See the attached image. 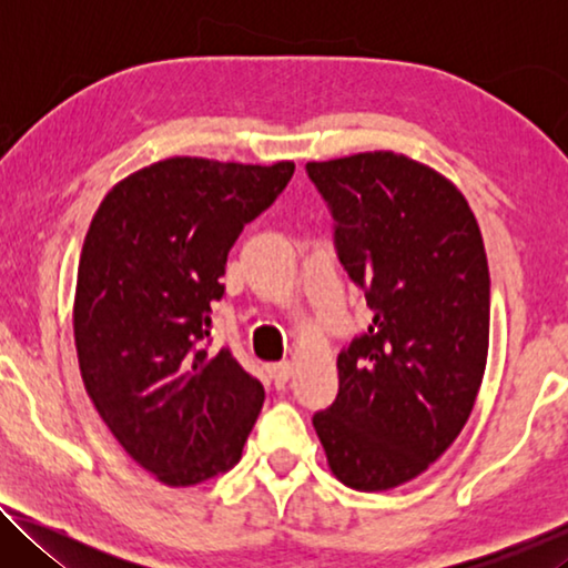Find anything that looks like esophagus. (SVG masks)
Wrapping results in <instances>:
<instances>
[{
    "label": "esophagus",
    "instance_id": "esophagus-1",
    "mask_svg": "<svg viewBox=\"0 0 568 568\" xmlns=\"http://www.w3.org/2000/svg\"><path fill=\"white\" fill-rule=\"evenodd\" d=\"M267 371H271V378H273V383H275V388H283L285 383L291 381V376H293V363H287V361L273 363Z\"/></svg>",
    "mask_w": 568,
    "mask_h": 568
}]
</instances>
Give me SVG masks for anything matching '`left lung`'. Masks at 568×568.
I'll return each mask as SVG.
<instances>
[{"label": "left lung", "instance_id": "8db88e82", "mask_svg": "<svg viewBox=\"0 0 568 568\" xmlns=\"http://www.w3.org/2000/svg\"><path fill=\"white\" fill-rule=\"evenodd\" d=\"M305 168L373 311L368 333L338 355V398L313 426L341 484L388 491L434 464L474 410L491 325L484 237L464 192L400 152Z\"/></svg>", "mask_w": 568, "mask_h": 568}]
</instances>
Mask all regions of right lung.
<instances>
[{"instance_id":"add662e5","label":"right lung","mask_w":568,"mask_h":568,"mask_svg":"<svg viewBox=\"0 0 568 568\" xmlns=\"http://www.w3.org/2000/svg\"><path fill=\"white\" fill-rule=\"evenodd\" d=\"M295 165L175 155L114 185L84 235L72 307L77 361L104 426L160 484L233 468L263 408L233 353L205 351L230 247Z\"/></svg>"}]
</instances>
